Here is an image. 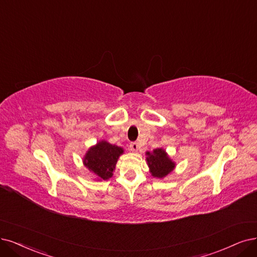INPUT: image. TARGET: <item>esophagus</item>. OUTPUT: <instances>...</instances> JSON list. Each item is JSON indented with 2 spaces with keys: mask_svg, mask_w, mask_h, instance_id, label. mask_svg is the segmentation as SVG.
<instances>
[{
  "mask_svg": "<svg viewBox=\"0 0 257 257\" xmlns=\"http://www.w3.org/2000/svg\"><path fill=\"white\" fill-rule=\"evenodd\" d=\"M129 148L131 151H138L140 149V145L139 143H137V142H132V143H130Z\"/></svg>",
  "mask_w": 257,
  "mask_h": 257,
  "instance_id": "1",
  "label": "esophagus"
}]
</instances>
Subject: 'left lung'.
<instances>
[{
	"label": "left lung",
	"instance_id": "8db88e82",
	"mask_svg": "<svg viewBox=\"0 0 257 257\" xmlns=\"http://www.w3.org/2000/svg\"><path fill=\"white\" fill-rule=\"evenodd\" d=\"M147 162L150 167V173L154 177L164 178L175 168V163L170 160L165 150L158 148L153 154L147 153Z\"/></svg>",
	"mask_w": 257,
	"mask_h": 257
}]
</instances>
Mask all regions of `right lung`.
<instances>
[{
	"mask_svg": "<svg viewBox=\"0 0 257 257\" xmlns=\"http://www.w3.org/2000/svg\"><path fill=\"white\" fill-rule=\"evenodd\" d=\"M122 148L101 141L89 149L83 160L84 166L98 179L108 180L112 177Z\"/></svg>",
	"mask_w": 257,
	"mask_h": 257,
	"instance_id": "1",
	"label": "right lung"
}]
</instances>
